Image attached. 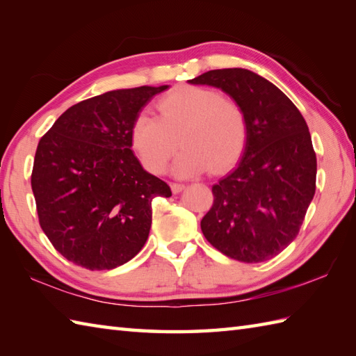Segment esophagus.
Returning <instances> with one entry per match:
<instances>
[{"instance_id":"34e87169","label":"esophagus","mask_w":356,"mask_h":356,"mask_svg":"<svg viewBox=\"0 0 356 356\" xmlns=\"http://www.w3.org/2000/svg\"><path fill=\"white\" fill-rule=\"evenodd\" d=\"M185 190V185L184 184H171V191L174 193V194H177V193H180V191H184Z\"/></svg>"}]
</instances>
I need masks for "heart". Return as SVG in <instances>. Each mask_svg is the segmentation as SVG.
<instances>
[{
	"instance_id": "heart-1",
	"label": "heart",
	"mask_w": 356,
	"mask_h": 356,
	"mask_svg": "<svg viewBox=\"0 0 356 356\" xmlns=\"http://www.w3.org/2000/svg\"><path fill=\"white\" fill-rule=\"evenodd\" d=\"M159 116L140 111L131 127V143L149 172H162L170 157L177 176L205 170L223 171L237 161L248 142V118L236 101L216 90L184 86L157 102ZM179 140L177 141V139Z\"/></svg>"
}]
</instances>
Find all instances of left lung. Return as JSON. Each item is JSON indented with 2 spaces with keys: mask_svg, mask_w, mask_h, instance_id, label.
<instances>
[{
  "mask_svg": "<svg viewBox=\"0 0 356 356\" xmlns=\"http://www.w3.org/2000/svg\"><path fill=\"white\" fill-rule=\"evenodd\" d=\"M188 82L220 88L248 118L243 156L213 186L203 236L234 260L274 259L298 236L315 194L316 156L306 120L282 90L251 70H209Z\"/></svg>",
  "mask_w": 356,
  "mask_h": 356,
  "instance_id": "obj_1",
  "label": "left lung"
}]
</instances>
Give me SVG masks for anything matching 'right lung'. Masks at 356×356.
<instances>
[{
  "label": "right lung",
  "mask_w": 356,
  "mask_h": 356,
  "mask_svg": "<svg viewBox=\"0 0 356 356\" xmlns=\"http://www.w3.org/2000/svg\"><path fill=\"white\" fill-rule=\"evenodd\" d=\"M168 86L113 90L65 110L38 143L32 191L53 248L90 270L130 261L145 245L151 202L168 184L142 168L131 127Z\"/></svg>",
  "instance_id": "1"
}]
</instances>
